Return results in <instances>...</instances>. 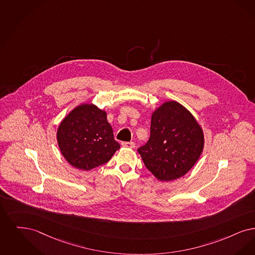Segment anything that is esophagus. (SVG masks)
Listing matches in <instances>:
<instances>
[{
	"label": "esophagus",
	"instance_id": "1",
	"mask_svg": "<svg viewBox=\"0 0 255 255\" xmlns=\"http://www.w3.org/2000/svg\"><path fill=\"white\" fill-rule=\"evenodd\" d=\"M123 146L125 147H129V148H134L135 147V143L134 142H123Z\"/></svg>",
	"mask_w": 255,
	"mask_h": 255
}]
</instances>
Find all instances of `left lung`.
<instances>
[{
    "instance_id": "1",
    "label": "left lung",
    "mask_w": 255,
    "mask_h": 255,
    "mask_svg": "<svg viewBox=\"0 0 255 255\" xmlns=\"http://www.w3.org/2000/svg\"><path fill=\"white\" fill-rule=\"evenodd\" d=\"M204 133L193 115L176 101H167L151 116L150 136L138 152L160 181L184 176L198 161Z\"/></svg>"
}]
</instances>
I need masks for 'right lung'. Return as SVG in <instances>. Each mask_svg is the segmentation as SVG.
I'll return each instance as SVG.
<instances>
[{"mask_svg": "<svg viewBox=\"0 0 255 255\" xmlns=\"http://www.w3.org/2000/svg\"><path fill=\"white\" fill-rule=\"evenodd\" d=\"M57 141L67 162L83 170L106 164L120 148L107 112L92 104H82L67 114L58 128Z\"/></svg>", "mask_w": 255, "mask_h": 255, "instance_id": "1", "label": "right lung"}]
</instances>
